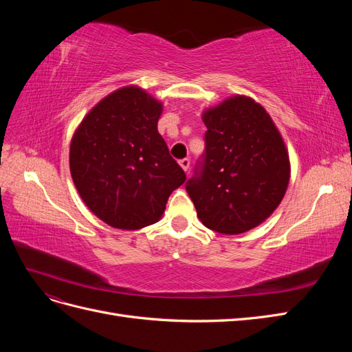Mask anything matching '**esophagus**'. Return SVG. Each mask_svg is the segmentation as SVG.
Returning <instances> with one entry per match:
<instances>
[{
	"label": "esophagus",
	"mask_w": 352,
	"mask_h": 352,
	"mask_svg": "<svg viewBox=\"0 0 352 352\" xmlns=\"http://www.w3.org/2000/svg\"><path fill=\"white\" fill-rule=\"evenodd\" d=\"M179 164H180V167H182L185 172H188V168H189V166H190V162H189V158H182L179 162Z\"/></svg>",
	"instance_id": "34e87169"
}]
</instances>
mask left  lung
I'll use <instances>...</instances> for the list:
<instances>
[{
  "label": "left lung",
  "mask_w": 352,
  "mask_h": 352,
  "mask_svg": "<svg viewBox=\"0 0 352 352\" xmlns=\"http://www.w3.org/2000/svg\"><path fill=\"white\" fill-rule=\"evenodd\" d=\"M206 151L186 192L206 228L239 235L278 208L289 184L285 142L272 117L236 95L202 114Z\"/></svg>",
  "instance_id": "1"
}]
</instances>
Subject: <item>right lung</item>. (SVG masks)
I'll return each mask as SVG.
<instances>
[{
    "instance_id": "right-lung-1",
    "label": "right lung",
    "mask_w": 352,
    "mask_h": 352,
    "mask_svg": "<svg viewBox=\"0 0 352 352\" xmlns=\"http://www.w3.org/2000/svg\"><path fill=\"white\" fill-rule=\"evenodd\" d=\"M163 105L138 87L120 88L85 116L70 144L80 198L107 225L135 230L158 221L186 180L157 123Z\"/></svg>"
}]
</instances>
